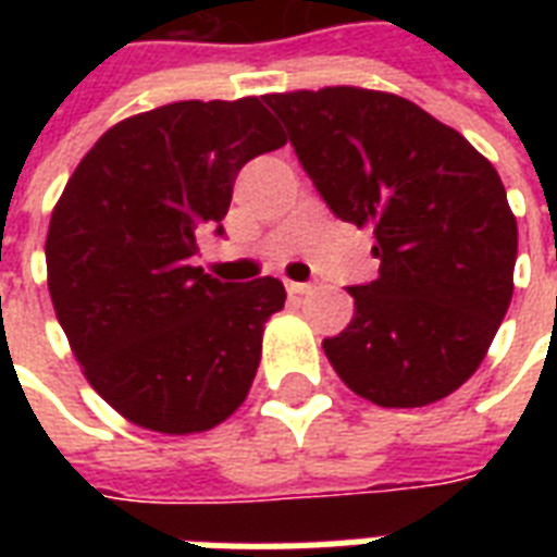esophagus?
I'll return each instance as SVG.
<instances>
[{
	"label": "esophagus",
	"mask_w": 557,
	"mask_h": 557,
	"mask_svg": "<svg viewBox=\"0 0 557 557\" xmlns=\"http://www.w3.org/2000/svg\"><path fill=\"white\" fill-rule=\"evenodd\" d=\"M288 295H309L312 292V283H295V280H286Z\"/></svg>",
	"instance_id": "obj_1"
}]
</instances>
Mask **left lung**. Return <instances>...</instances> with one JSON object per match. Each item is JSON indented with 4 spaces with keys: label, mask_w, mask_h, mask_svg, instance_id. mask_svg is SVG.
I'll list each match as a JSON object with an SVG mask.
<instances>
[{
    "label": "left lung",
    "mask_w": 557,
    "mask_h": 557,
    "mask_svg": "<svg viewBox=\"0 0 557 557\" xmlns=\"http://www.w3.org/2000/svg\"><path fill=\"white\" fill-rule=\"evenodd\" d=\"M321 199L375 234L379 277L323 352L352 393L422 407L466 384L515 292L518 222L497 170L450 126L387 91L265 95Z\"/></svg>",
    "instance_id": "8db88e82"
}]
</instances>
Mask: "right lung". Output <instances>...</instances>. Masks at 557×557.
Returning a JSON list of instances; mask_svg holds the SVG:
<instances>
[{
  "instance_id": "right-lung-1",
  "label": "right lung",
  "mask_w": 557,
  "mask_h": 557,
  "mask_svg": "<svg viewBox=\"0 0 557 557\" xmlns=\"http://www.w3.org/2000/svg\"><path fill=\"white\" fill-rule=\"evenodd\" d=\"M286 138L260 98L178 100L115 124L69 178L46 239L48 292L83 375L133 424L216 428L260 367L274 277L222 283L193 265L236 173Z\"/></svg>"
}]
</instances>
